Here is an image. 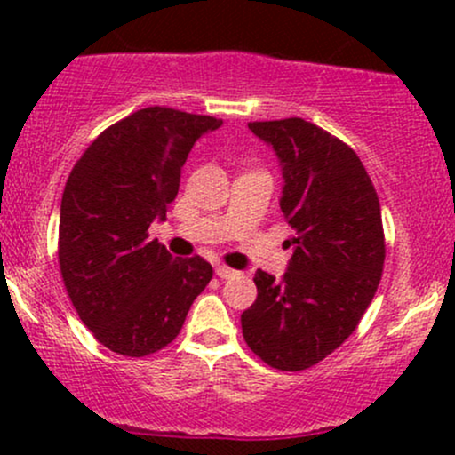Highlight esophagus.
Here are the masks:
<instances>
[{
	"mask_svg": "<svg viewBox=\"0 0 455 455\" xmlns=\"http://www.w3.org/2000/svg\"><path fill=\"white\" fill-rule=\"evenodd\" d=\"M216 275H218V278L227 280V278H233V275H237V271L227 267V265H216Z\"/></svg>",
	"mask_w": 455,
	"mask_h": 455,
	"instance_id": "obj_1",
	"label": "esophagus"
}]
</instances>
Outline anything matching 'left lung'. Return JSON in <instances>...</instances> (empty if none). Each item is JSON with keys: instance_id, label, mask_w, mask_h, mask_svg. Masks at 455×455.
<instances>
[{"instance_id": "obj_1", "label": "left lung", "mask_w": 455, "mask_h": 455, "mask_svg": "<svg viewBox=\"0 0 455 455\" xmlns=\"http://www.w3.org/2000/svg\"><path fill=\"white\" fill-rule=\"evenodd\" d=\"M282 166L280 210L293 228L282 280L257 271V301L242 315L248 347L275 370L325 359L355 331L385 263L380 203L357 154L301 117L250 122Z\"/></svg>"}]
</instances>
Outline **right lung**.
Returning a JSON list of instances; mask_svg holds the SVG:
<instances>
[{
	"label": "right lung",
	"instance_id": "1",
	"mask_svg": "<svg viewBox=\"0 0 455 455\" xmlns=\"http://www.w3.org/2000/svg\"><path fill=\"white\" fill-rule=\"evenodd\" d=\"M222 119L148 107L108 126L68 177L60 210V269L72 306L98 342L145 357L181 331L210 284L205 259H175L149 239L180 190L181 166Z\"/></svg>",
	"mask_w": 455,
	"mask_h": 455
}]
</instances>
